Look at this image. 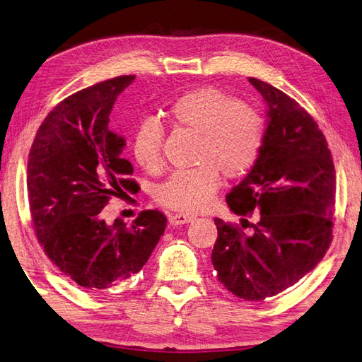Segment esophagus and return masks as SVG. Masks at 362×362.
Listing matches in <instances>:
<instances>
[{
    "instance_id": "obj_1",
    "label": "esophagus",
    "mask_w": 362,
    "mask_h": 362,
    "mask_svg": "<svg viewBox=\"0 0 362 362\" xmlns=\"http://www.w3.org/2000/svg\"><path fill=\"white\" fill-rule=\"evenodd\" d=\"M194 220H195L194 216L187 214H173L170 218H168V221H170V224H173V226H176V224H186Z\"/></svg>"
}]
</instances>
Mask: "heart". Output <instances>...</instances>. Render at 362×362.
Masks as SVG:
<instances>
[{
	"label": "heart",
	"mask_w": 362,
	"mask_h": 362,
	"mask_svg": "<svg viewBox=\"0 0 362 362\" xmlns=\"http://www.w3.org/2000/svg\"><path fill=\"white\" fill-rule=\"evenodd\" d=\"M168 117L175 127L198 134L195 168L175 172L158 190L165 207L198 212L212 203L220 186V173L238 178L255 165L264 141L263 117L252 107L216 88L204 86L176 99ZM164 127L147 117L136 127L132 151L144 170L159 172L164 165Z\"/></svg>",
	"instance_id": "1"
}]
</instances>
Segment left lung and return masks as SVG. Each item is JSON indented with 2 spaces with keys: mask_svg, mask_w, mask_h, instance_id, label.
I'll list each match as a JSON object with an SVG mask.
<instances>
[{
  "mask_svg": "<svg viewBox=\"0 0 362 362\" xmlns=\"http://www.w3.org/2000/svg\"><path fill=\"white\" fill-rule=\"evenodd\" d=\"M249 82L268 103V127L246 178L226 197L230 211L259 221L249 234L215 218L212 264L218 280L245 300H264L316 268L333 240L334 164L324 133L299 103L259 78ZM247 221V220H246Z\"/></svg>",
  "mask_w": 362,
  "mask_h": 362,
  "instance_id": "8db88e82",
  "label": "left lung"
}]
</instances>
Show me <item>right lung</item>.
Listing matches in <instances>:
<instances>
[{"mask_svg": "<svg viewBox=\"0 0 362 362\" xmlns=\"http://www.w3.org/2000/svg\"><path fill=\"white\" fill-rule=\"evenodd\" d=\"M134 80L119 76L71 94L40 125L28 159V198L40 246L63 274L99 294L142 269L167 226L160 211L132 224H107L113 197L138 194L125 139L110 128L117 95Z\"/></svg>", "mask_w": 362, "mask_h": 362, "instance_id": "right-lung-1", "label": "right lung"}]
</instances>
